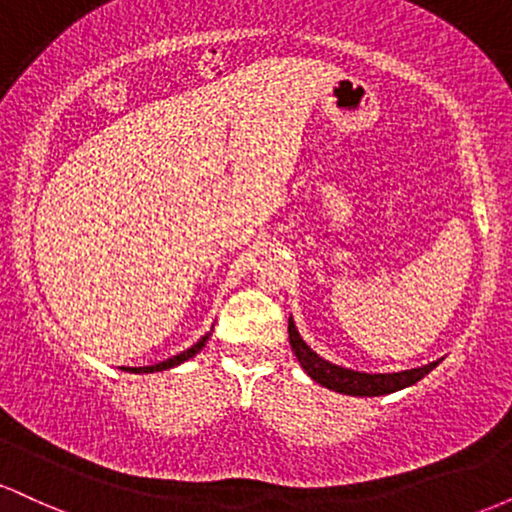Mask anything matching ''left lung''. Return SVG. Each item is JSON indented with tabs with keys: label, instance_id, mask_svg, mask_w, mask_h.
Masks as SVG:
<instances>
[{
	"label": "left lung",
	"instance_id": "1",
	"mask_svg": "<svg viewBox=\"0 0 512 512\" xmlns=\"http://www.w3.org/2000/svg\"><path fill=\"white\" fill-rule=\"evenodd\" d=\"M289 342L293 354H296L298 363L315 383L334 392H342V395H354V397H378V395H390V392L402 390V387L414 385L416 380H421L424 375L431 373L438 366V361L428 363V366L402 370V373H358V370L334 366V363L325 361L303 342L301 334L296 332L293 322L289 320Z\"/></svg>",
	"mask_w": 512,
	"mask_h": 512
}]
</instances>
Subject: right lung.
<instances>
[{
    "label": "right lung",
    "mask_w": 512,
    "mask_h": 512,
    "mask_svg": "<svg viewBox=\"0 0 512 512\" xmlns=\"http://www.w3.org/2000/svg\"><path fill=\"white\" fill-rule=\"evenodd\" d=\"M207 339H209V337H202V339H199V342H197L195 346H190V349H187V351H182V354H178V356L168 358V361H163V363H156V366H144V368H127V370H132V373H154V370H166V368H173V366H178V363L187 361V358H192V356H195L197 351L202 349L204 344H207Z\"/></svg>",
    "instance_id": "add662e5"
}]
</instances>
